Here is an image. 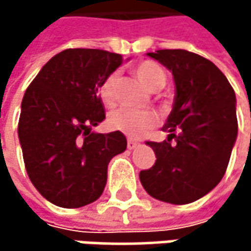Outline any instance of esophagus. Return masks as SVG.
Here are the masks:
<instances>
[{"label":"esophagus","instance_id":"obj_1","mask_svg":"<svg viewBox=\"0 0 251 251\" xmlns=\"http://www.w3.org/2000/svg\"><path fill=\"white\" fill-rule=\"evenodd\" d=\"M138 147V142L135 139H127V150H133Z\"/></svg>","mask_w":251,"mask_h":251}]
</instances>
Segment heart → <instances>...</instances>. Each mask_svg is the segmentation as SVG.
<instances>
[{
    "mask_svg": "<svg viewBox=\"0 0 251 251\" xmlns=\"http://www.w3.org/2000/svg\"><path fill=\"white\" fill-rule=\"evenodd\" d=\"M133 73L142 81V84L151 90L157 91L166 85L167 76L164 70L152 62L144 61L133 67ZM119 75L112 73L106 76L100 84V97L106 106H113L116 101V87H118ZM109 125L113 130L122 132L129 138H141L148 130L157 125V116L150 110H133V109H121L110 115Z\"/></svg>",
    "mask_w": 251,
    "mask_h": 251,
    "instance_id": "1",
    "label": "heart"
}]
</instances>
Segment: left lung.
Returning <instances> with one entry per match:
<instances>
[{
	"label": "left lung",
	"instance_id": "1",
	"mask_svg": "<svg viewBox=\"0 0 251 251\" xmlns=\"http://www.w3.org/2000/svg\"><path fill=\"white\" fill-rule=\"evenodd\" d=\"M172 71L176 84L173 110L163 142H147L155 164L139 180L152 198L184 205L209 193L224 177L237 139L235 93L209 59L184 49L147 53Z\"/></svg>",
	"mask_w": 251,
	"mask_h": 251
}]
</instances>
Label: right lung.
I'll return each instance as SVG.
<instances>
[{
	"label": "right lung",
	"mask_w": 251,
	"mask_h": 251,
	"mask_svg": "<svg viewBox=\"0 0 251 251\" xmlns=\"http://www.w3.org/2000/svg\"><path fill=\"white\" fill-rule=\"evenodd\" d=\"M122 62V55L107 50L65 49L25 90L19 121L25 170L56 206L81 208L97 201L110 160L126 150L122 132L91 130L106 118L100 84Z\"/></svg>",
	"instance_id": "add662e5"
}]
</instances>
